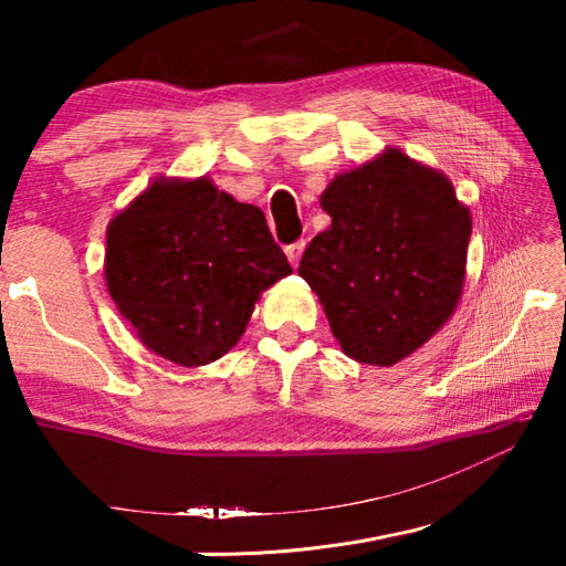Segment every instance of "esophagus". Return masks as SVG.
Instances as JSON below:
<instances>
[{"label":"esophagus","mask_w":566,"mask_h":566,"mask_svg":"<svg viewBox=\"0 0 566 566\" xmlns=\"http://www.w3.org/2000/svg\"><path fill=\"white\" fill-rule=\"evenodd\" d=\"M304 247H306V242H304V239H300V242H294V244H290V247L284 249V252H286V260H290V264H292V266L300 264Z\"/></svg>","instance_id":"34e87169"}]
</instances>
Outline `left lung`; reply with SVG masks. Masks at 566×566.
I'll return each mask as SVG.
<instances>
[{
    "mask_svg": "<svg viewBox=\"0 0 566 566\" xmlns=\"http://www.w3.org/2000/svg\"><path fill=\"white\" fill-rule=\"evenodd\" d=\"M322 209L332 224L304 249L300 276L352 359L391 367L452 317L472 237L469 209L442 171L399 149L339 175Z\"/></svg>",
    "mask_w": 566,
    "mask_h": 566,
    "instance_id": "obj_1",
    "label": "left lung"
}]
</instances>
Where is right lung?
I'll return each instance as SVG.
<instances>
[{
  "label": "right lung",
  "mask_w": 566,
  "mask_h": 566,
  "mask_svg": "<svg viewBox=\"0 0 566 566\" xmlns=\"http://www.w3.org/2000/svg\"><path fill=\"white\" fill-rule=\"evenodd\" d=\"M104 274L151 352L199 367L234 347L260 292L292 266L260 207L199 177L159 179L112 219Z\"/></svg>",
  "instance_id": "right-lung-1"
}]
</instances>
